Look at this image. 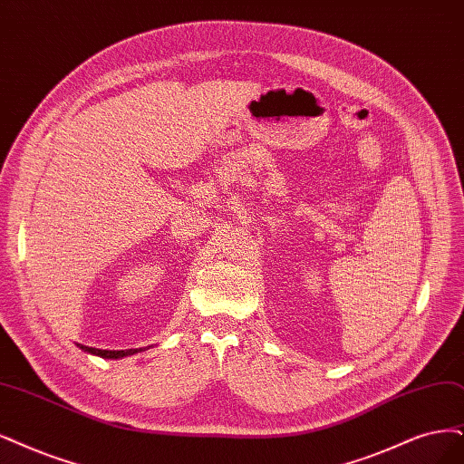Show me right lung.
<instances>
[{"instance_id": "obj_1", "label": "right lung", "mask_w": 464, "mask_h": 464, "mask_svg": "<svg viewBox=\"0 0 464 464\" xmlns=\"http://www.w3.org/2000/svg\"><path fill=\"white\" fill-rule=\"evenodd\" d=\"M78 346L83 352L99 355V357H105V359H120V357H126V355H133L137 352H141V348L140 350H99V348H90V346H82V344H78Z\"/></svg>"}]
</instances>
